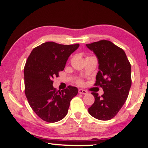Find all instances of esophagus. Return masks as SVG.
<instances>
[{"label":"esophagus","instance_id":"1","mask_svg":"<svg viewBox=\"0 0 148 148\" xmlns=\"http://www.w3.org/2000/svg\"><path fill=\"white\" fill-rule=\"evenodd\" d=\"M79 94L86 95V94H87L88 92L86 91V90H84V89H79Z\"/></svg>","mask_w":148,"mask_h":148}]
</instances>
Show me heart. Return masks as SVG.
Returning a JSON list of instances; mask_svg holds the SVG:
<instances>
[{"label":"heart","mask_w":148,"mask_h":148,"mask_svg":"<svg viewBox=\"0 0 148 148\" xmlns=\"http://www.w3.org/2000/svg\"><path fill=\"white\" fill-rule=\"evenodd\" d=\"M77 83L79 84H82V81H81V80H78Z\"/></svg>","instance_id":"b5f03b06"}]
</instances>
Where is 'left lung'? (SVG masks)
<instances>
[{"label": "left lung", "mask_w": 148, "mask_h": 148, "mask_svg": "<svg viewBox=\"0 0 148 148\" xmlns=\"http://www.w3.org/2000/svg\"><path fill=\"white\" fill-rule=\"evenodd\" d=\"M98 58L99 72L95 86L102 88L103 94L92 92L95 102L88 108L92 116L100 120L114 118L125 103L132 86L131 64L123 49L108 40L86 45Z\"/></svg>", "instance_id": "left-lung-1"}]
</instances>
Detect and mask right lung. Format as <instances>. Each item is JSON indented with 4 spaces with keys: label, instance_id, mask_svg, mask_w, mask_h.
I'll return each instance as SVG.
<instances>
[{
    "label": "right lung",
    "instance_id": "add662e5",
    "mask_svg": "<svg viewBox=\"0 0 148 148\" xmlns=\"http://www.w3.org/2000/svg\"><path fill=\"white\" fill-rule=\"evenodd\" d=\"M79 44L63 45L47 42L33 49L24 67L25 94L37 116L47 123H56L67 115L71 100L78 89L69 86L57 90L53 77L63 71L66 62Z\"/></svg>",
    "mask_w": 148,
    "mask_h": 148
}]
</instances>
